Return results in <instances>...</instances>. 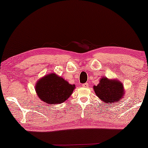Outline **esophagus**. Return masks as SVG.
<instances>
[{
    "label": "esophagus",
    "instance_id": "34e87169",
    "mask_svg": "<svg viewBox=\"0 0 148 148\" xmlns=\"http://www.w3.org/2000/svg\"><path fill=\"white\" fill-rule=\"evenodd\" d=\"M82 87L83 88H88L89 87V84H87V83H86V84H84L82 85Z\"/></svg>",
    "mask_w": 148,
    "mask_h": 148
}]
</instances>
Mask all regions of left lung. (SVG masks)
<instances>
[{"instance_id": "left-lung-1", "label": "left lung", "mask_w": 148, "mask_h": 148, "mask_svg": "<svg viewBox=\"0 0 148 148\" xmlns=\"http://www.w3.org/2000/svg\"><path fill=\"white\" fill-rule=\"evenodd\" d=\"M95 94L102 102L105 104H115L122 102L121 99L124 98L125 90L124 85L121 81L116 79H108L101 77L100 82L97 86L93 87Z\"/></svg>"}]
</instances>
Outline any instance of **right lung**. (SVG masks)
Wrapping results in <instances>:
<instances>
[{
	"mask_svg": "<svg viewBox=\"0 0 148 148\" xmlns=\"http://www.w3.org/2000/svg\"><path fill=\"white\" fill-rule=\"evenodd\" d=\"M75 85L69 83L55 73H50L39 79L36 82V94L46 104H58L64 102L71 96Z\"/></svg>",
	"mask_w": 148,
	"mask_h": 148,
	"instance_id": "1",
	"label": "right lung"
}]
</instances>
